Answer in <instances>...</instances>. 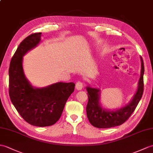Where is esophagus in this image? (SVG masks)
I'll return each instance as SVG.
<instances>
[{
	"label": "esophagus",
	"instance_id": "1",
	"mask_svg": "<svg viewBox=\"0 0 153 153\" xmlns=\"http://www.w3.org/2000/svg\"><path fill=\"white\" fill-rule=\"evenodd\" d=\"M83 87V83L81 82V81H78L76 83V88L77 91H80V90L82 89Z\"/></svg>",
	"mask_w": 153,
	"mask_h": 153
}]
</instances>
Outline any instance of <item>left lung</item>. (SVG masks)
Instances as JSON below:
<instances>
[{
    "label": "left lung",
    "mask_w": 153,
    "mask_h": 153,
    "mask_svg": "<svg viewBox=\"0 0 153 153\" xmlns=\"http://www.w3.org/2000/svg\"><path fill=\"white\" fill-rule=\"evenodd\" d=\"M140 58L141 68L137 91L131 101L124 107L114 110L104 108L100 102V90L89 85L86 87L88 98L86 108L87 115L93 126L98 128H108L119 126L125 123L134 111L143 93L144 65L143 59L141 56Z\"/></svg>",
    "instance_id": "1"
}]
</instances>
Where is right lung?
Listing matches in <instances>:
<instances>
[{
    "label": "right lung",
    "instance_id": "1",
    "mask_svg": "<svg viewBox=\"0 0 153 153\" xmlns=\"http://www.w3.org/2000/svg\"><path fill=\"white\" fill-rule=\"evenodd\" d=\"M42 33L32 34L21 42L9 68V95L14 107L30 125H54L62 115L66 102L74 91L72 82H58L48 87H33L25 75L23 57L41 41Z\"/></svg>",
    "mask_w": 153,
    "mask_h": 153
}]
</instances>
